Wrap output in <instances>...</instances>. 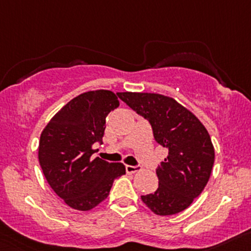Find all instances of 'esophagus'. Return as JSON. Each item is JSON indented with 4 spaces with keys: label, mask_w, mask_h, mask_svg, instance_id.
Returning <instances> with one entry per match:
<instances>
[{
    "label": "esophagus",
    "mask_w": 251,
    "mask_h": 251,
    "mask_svg": "<svg viewBox=\"0 0 251 251\" xmlns=\"http://www.w3.org/2000/svg\"><path fill=\"white\" fill-rule=\"evenodd\" d=\"M125 169H126V173L127 174H135V173H138V171L141 170L140 166H132V165H126Z\"/></svg>",
    "instance_id": "esophagus-1"
}]
</instances>
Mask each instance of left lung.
I'll list each match as a JSON object with an SVG mask.
<instances>
[{
	"mask_svg": "<svg viewBox=\"0 0 251 251\" xmlns=\"http://www.w3.org/2000/svg\"><path fill=\"white\" fill-rule=\"evenodd\" d=\"M118 96L149 121L155 141L169 151L165 161L156 169L158 189L142 196V201L160 216L183 211L203 192L211 175L215 151L209 132L174 98L137 92H119Z\"/></svg>",
	"mask_w": 251,
	"mask_h": 251,
	"instance_id": "obj_1",
	"label": "left lung"
}]
</instances>
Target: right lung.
Returning a JSON list of instances; mask_svg holds the SVG:
<instances>
[{"mask_svg":"<svg viewBox=\"0 0 251 251\" xmlns=\"http://www.w3.org/2000/svg\"><path fill=\"white\" fill-rule=\"evenodd\" d=\"M119 107L108 90L85 92L64 105L40 137L39 161L50 188L70 207L87 211L102 203L114 179L125 175L121 163L92 158L102 143L105 118Z\"/></svg>","mask_w":251,"mask_h":251,"instance_id":"obj_1","label":"right lung"}]
</instances>
